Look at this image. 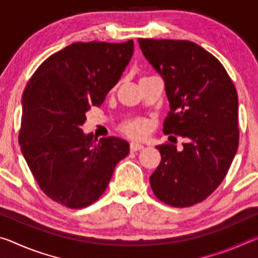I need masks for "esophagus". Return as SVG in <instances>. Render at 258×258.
Returning <instances> with one entry per match:
<instances>
[{"instance_id": "esophagus-1", "label": "esophagus", "mask_w": 258, "mask_h": 258, "mask_svg": "<svg viewBox=\"0 0 258 258\" xmlns=\"http://www.w3.org/2000/svg\"><path fill=\"white\" fill-rule=\"evenodd\" d=\"M130 149H131V151H139V150L143 149V146L140 145V143H138V142H131Z\"/></svg>"}]
</instances>
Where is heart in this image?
I'll use <instances>...</instances> for the list:
<instances>
[{"instance_id": "heart-1", "label": "heart", "mask_w": 258, "mask_h": 258, "mask_svg": "<svg viewBox=\"0 0 258 258\" xmlns=\"http://www.w3.org/2000/svg\"><path fill=\"white\" fill-rule=\"evenodd\" d=\"M149 121L143 118H135L121 125V131L133 139H142L149 133Z\"/></svg>"}]
</instances>
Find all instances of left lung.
Segmentation results:
<instances>
[{
  "instance_id": "1",
  "label": "left lung",
  "mask_w": 258,
  "mask_h": 258,
  "mask_svg": "<svg viewBox=\"0 0 258 258\" xmlns=\"http://www.w3.org/2000/svg\"><path fill=\"white\" fill-rule=\"evenodd\" d=\"M163 77L171 111L163 132L184 138L183 150L160 145L150 184L160 202L189 207L212 195L228 173L239 145L238 94L220 61L190 41L138 40Z\"/></svg>"
}]
</instances>
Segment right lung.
<instances>
[{"mask_svg":"<svg viewBox=\"0 0 258 258\" xmlns=\"http://www.w3.org/2000/svg\"><path fill=\"white\" fill-rule=\"evenodd\" d=\"M134 43L77 42L43 61L25 87L19 145L41 190L68 208L93 204L130 152L123 139L81 128L120 80Z\"/></svg>","mask_w":258,"mask_h":258,"instance_id":"1","label":"right lung"}]
</instances>
